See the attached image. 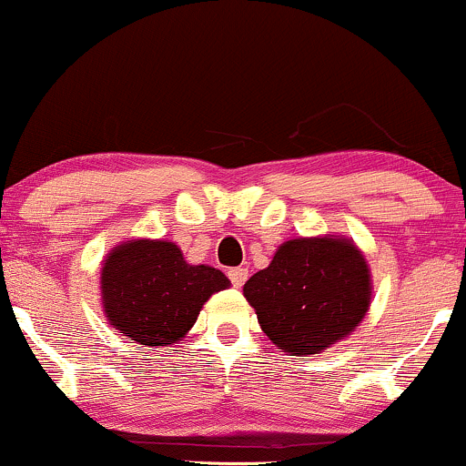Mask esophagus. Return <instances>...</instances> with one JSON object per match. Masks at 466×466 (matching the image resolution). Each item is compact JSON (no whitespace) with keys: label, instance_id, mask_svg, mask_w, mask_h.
I'll use <instances>...</instances> for the list:
<instances>
[{"label":"esophagus","instance_id":"34e87169","mask_svg":"<svg viewBox=\"0 0 466 466\" xmlns=\"http://www.w3.org/2000/svg\"><path fill=\"white\" fill-rule=\"evenodd\" d=\"M228 278L234 287H243L245 280H248V269L245 267H234V269L228 271Z\"/></svg>","mask_w":466,"mask_h":466}]
</instances>
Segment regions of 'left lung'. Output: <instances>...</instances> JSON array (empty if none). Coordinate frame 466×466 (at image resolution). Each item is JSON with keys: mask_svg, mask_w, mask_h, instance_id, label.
<instances>
[{"mask_svg": "<svg viewBox=\"0 0 466 466\" xmlns=\"http://www.w3.org/2000/svg\"><path fill=\"white\" fill-rule=\"evenodd\" d=\"M243 291L276 346L291 355H315L361 322L370 304V276L349 240L293 238Z\"/></svg>", "mask_w": 466, "mask_h": 466, "instance_id": "left-lung-1", "label": "left lung"}]
</instances>
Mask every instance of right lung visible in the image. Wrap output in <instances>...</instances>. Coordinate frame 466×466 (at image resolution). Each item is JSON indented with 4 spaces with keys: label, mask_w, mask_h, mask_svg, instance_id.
<instances>
[{
    "label": "right lung",
    "mask_w": 466,
    "mask_h": 466,
    "mask_svg": "<svg viewBox=\"0 0 466 466\" xmlns=\"http://www.w3.org/2000/svg\"><path fill=\"white\" fill-rule=\"evenodd\" d=\"M228 285L215 267L186 263L177 245L133 240L106 256L103 304L109 322L133 341L166 346L188 333L203 302Z\"/></svg>",
    "instance_id": "obj_1"
}]
</instances>
